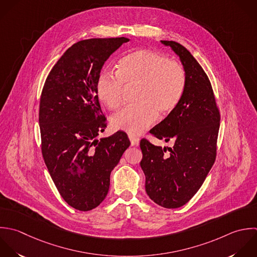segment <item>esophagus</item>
Listing matches in <instances>:
<instances>
[{"label":"esophagus","mask_w":257,"mask_h":257,"mask_svg":"<svg viewBox=\"0 0 257 257\" xmlns=\"http://www.w3.org/2000/svg\"><path fill=\"white\" fill-rule=\"evenodd\" d=\"M129 139H130V141H131V145H132V146H138V145H139V138L130 135V136H129Z\"/></svg>","instance_id":"1"}]
</instances>
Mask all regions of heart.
<instances>
[{
	"mask_svg": "<svg viewBox=\"0 0 257 257\" xmlns=\"http://www.w3.org/2000/svg\"><path fill=\"white\" fill-rule=\"evenodd\" d=\"M186 87L183 66L166 56L138 50L122 58L118 73L102 72L97 80L99 100L109 109H117L126 89L138 88L133 107L125 108L111 118L112 127L130 135H140L156 120L166 116L180 103Z\"/></svg>",
	"mask_w": 257,
	"mask_h": 257,
	"instance_id": "heart-1",
	"label": "heart"
}]
</instances>
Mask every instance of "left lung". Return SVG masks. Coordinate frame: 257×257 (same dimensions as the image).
I'll return each instance as SVG.
<instances>
[{
    "mask_svg": "<svg viewBox=\"0 0 257 257\" xmlns=\"http://www.w3.org/2000/svg\"><path fill=\"white\" fill-rule=\"evenodd\" d=\"M179 57L186 73L182 99L173 112L150 130L172 148L140 141L145 190L158 205L178 208L199 190L216 157L220 114L211 83L190 52L174 41H161Z\"/></svg>",
    "mask_w": 257,
    "mask_h": 257,
    "instance_id": "8db88e82",
    "label": "left lung"
}]
</instances>
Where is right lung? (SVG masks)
Segmentation results:
<instances>
[{"label": "right lung", "instance_id": "right-lung-1", "mask_svg": "<svg viewBox=\"0 0 257 257\" xmlns=\"http://www.w3.org/2000/svg\"><path fill=\"white\" fill-rule=\"evenodd\" d=\"M129 39L97 38L70 47L49 73L40 100L42 154L63 199L89 211L106 197L110 174L130 146L127 134L98 139L107 127L96 84L103 65Z\"/></svg>", "mask_w": 257, "mask_h": 257}]
</instances>
